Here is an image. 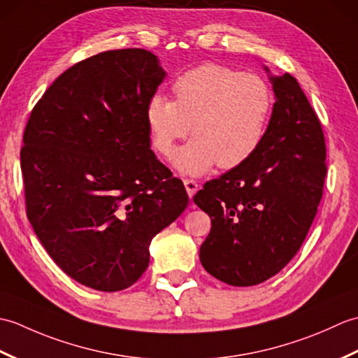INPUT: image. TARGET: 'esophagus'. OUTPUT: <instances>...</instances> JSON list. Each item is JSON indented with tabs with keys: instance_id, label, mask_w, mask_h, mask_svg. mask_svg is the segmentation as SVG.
Masks as SVG:
<instances>
[{
	"instance_id": "34e87169",
	"label": "esophagus",
	"mask_w": 358,
	"mask_h": 358,
	"mask_svg": "<svg viewBox=\"0 0 358 358\" xmlns=\"http://www.w3.org/2000/svg\"><path fill=\"white\" fill-rule=\"evenodd\" d=\"M185 187H186V191H187V195H189V199H192V196L196 194V191H199V183H196L195 180H191V178H186L185 181Z\"/></svg>"
}]
</instances>
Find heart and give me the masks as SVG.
I'll list each match as a JSON object with an SVG mask.
<instances>
[{
  "label": "heart",
  "instance_id": "heart-1",
  "mask_svg": "<svg viewBox=\"0 0 358 358\" xmlns=\"http://www.w3.org/2000/svg\"><path fill=\"white\" fill-rule=\"evenodd\" d=\"M175 101L154 94L146 123L159 155L171 158L177 141L195 134L173 158L175 169L199 177L217 163L234 169L249 162L268 134L273 92L258 75L206 63L173 81Z\"/></svg>",
  "mask_w": 358,
  "mask_h": 358
}]
</instances>
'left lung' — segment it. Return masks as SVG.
<instances>
[{
  "instance_id": "obj_1",
  "label": "left lung",
  "mask_w": 358,
  "mask_h": 358,
  "mask_svg": "<svg viewBox=\"0 0 358 358\" xmlns=\"http://www.w3.org/2000/svg\"><path fill=\"white\" fill-rule=\"evenodd\" d=\"M264 71L275 103L260 150L194 196L212 223L200 262L231 286L263 283L283 269L305 241L323 195L320 121L292 75Z\"/></svg>"
}]
</instances>
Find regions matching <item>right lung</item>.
Listing matches in <instances>:
<instances>
[{"instance_id": "add662e5", "label": "right lung", "mask_w": 358, "mask_h": 358, "mask_svg": "<svg viewBox=\"0 0 358 358\" xmlns=\"http://www.w3.org/2000/svg\"><path fill=\"white\" fill-rule=\"evenodd\" d=\"M164 77L149 50L98 53L52 83L22 136L29 222L52 260L96 291L132 286L152 238L187 206L150 149L146 104Z\"/></svg>"}]
</instances>
